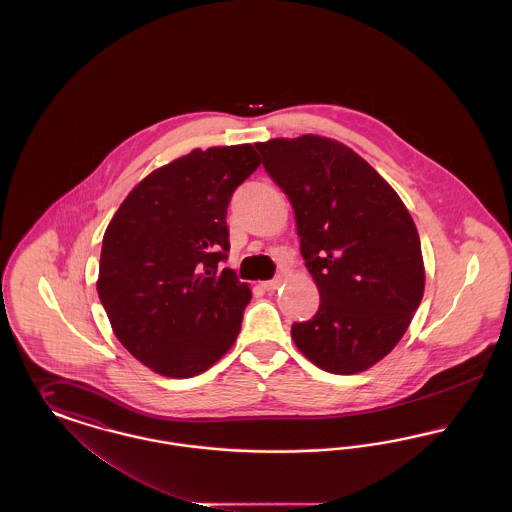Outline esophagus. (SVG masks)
<instances>
[{"instance_id":"34e87169","label":"esophagus","mask_w":512,"mask_h":512,"mask_svg":"<svg viewBox=\"0 0 512 512\" xmlns=\"http://www.w3.org/2000/svg\"><path fill=\"white\" fill-rule=\"evenodd\" d=\"M280 286H282V278H274V280L263 282V288H265L267 292H276Z\"/></svg>"}]
</instances>
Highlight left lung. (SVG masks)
Listing matches in <instances>:
<instances>
[{
  "label": "left lung",
  "mask_w": 512,
  "mask_h": 512,
  "mask_svg": "<svg viewBox=\"0 0 512 512\" xmlns=\"http://www.w3.org/2000/svg\"><path fill=\"white\" fill-rule=\"evenodd\" d=\"M255 147L292 203L301 255L320 293L317 315L292 326L297 349L332 374L368 370L403 338L424 295L409 209L338 140L303 134Z\"/></svg>",
  "instance_id": "1"
}]
</instances>
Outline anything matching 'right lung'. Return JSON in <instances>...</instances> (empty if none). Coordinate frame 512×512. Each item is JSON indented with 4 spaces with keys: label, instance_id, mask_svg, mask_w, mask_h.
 <instances>
[{
    "label": "right lung",
    "instance_id": "right-lung-1",
    "mask_svg": "<svg viewBox=\"0 0 512 512\" xmlns=\"http://www.w3.org/2000/svg\"><path fill=\"white\" fill-rule=\"evenodd\" d=\"M259 165L251 144L192 149L136 184L103 234V309L126 351L161 376L205 372L240 334L251 290L219 263L230 197Z\"/></svg>",
    "mask_w": 512,
    "mask_h": 512
}]
</instances>
